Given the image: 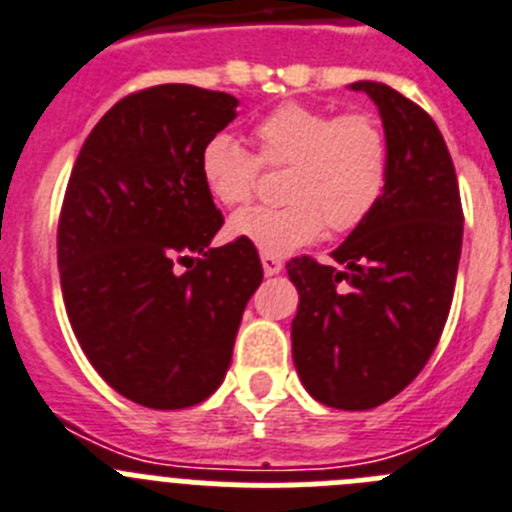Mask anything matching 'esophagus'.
<instances>
[{
  "label": "esophagus",
  "instance_id": "34e87169",
  "mask_svg": "<svg viewBox=\"0 0 512 512\" xmlns=\"http://www.w3.org/2000/svg\"><path fill=\"white\" fill-rule=\"evenodd\" d=\"M260 260H262V270H265L267 278H270V275H278L280 270H283V260H280V257L267 255V252H262Z\"/></svg>",
  "mask_w": 512,
  "mask_h": 512
}]
</instances>
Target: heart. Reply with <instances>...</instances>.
Here are the masks:
<instances>
[{
  "mask_svg": "<svg viewBox=\"0 0 512 512\" xmlns=\"http://www.w3.org/2000/svg\"><path fill=\"white\" fill-rule=\"evenodd\" d=\"M257 158L227 132L201 145L199 176L216 204L234 209L252 199L262 165H288L283 206L232 216L227 232L267 255H288L329 232L362 224L388 183V142L367 114H342L298 101L280 104L252 124Z\"/></svg>",
  "mask_w": 512,
  "mask_h": 512,
  "instance_id": "heart-1",
  "label": "heart"
}]
</instances>
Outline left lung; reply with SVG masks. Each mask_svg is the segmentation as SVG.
Wrapping results in <instances>:
<instances>
[{
    "mask_svg": "<svg viewBox=\"0 0 512 512\" xmlns=\"http://www.w3.org/2000/svg\"><path fill=\"white\" fill-rule=\"evenodd\" d=\"M375 101L388 142V183L329 265L296 257L293 362L311 398L367 411L395 398L439 344L457 283L464 216L439 127L377 81L349 84Z\"/></svg>",
    "mask_w": 512,
    "mask_h": 512,
    "instance_id": "left-lung-1",
    "label": "left lung"
}]
</instances>
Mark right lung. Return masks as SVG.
<instances>
[{
    "instance_id": "add662e5",
    "label": "right lung",
    "mask_w": 512,
    "mask_h": 512,
    "mask_svg": "<svg viewBox=\"0 0 512 512\" xmlns=\"http://www.w3.org/2000/svg\"><path fill=\"white\" fill-rule=\"evenodd\" d=\"M237 104L188 84L124 96L86 137L63 199L58 270L73 334L119 395L155 411L222 385L262 283L255 245L211 247L224 219L199 176L201 145ZM176 259L192 260L186 274Z\"/></svg>"
}]
</instances>
